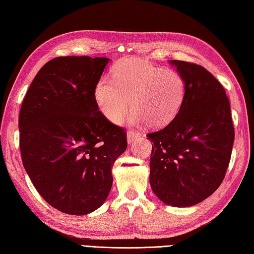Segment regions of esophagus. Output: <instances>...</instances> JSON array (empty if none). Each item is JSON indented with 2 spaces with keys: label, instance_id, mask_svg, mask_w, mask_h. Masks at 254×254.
<instances>
[{
  "label": "esophagus",
  "instance_id": "esophagus-1",
  "mask_svg": "<svg viewBox=\"0 0 254 254\" xmlns=\"http://www.w3.org/2000/svg\"><path fill=\"white\" fill-rule=\"evenodd\" d=\"M140 136H141V134L137 133V132H134V131L127 132V144H132L134 141H136Z\"/></svg>",
  "mask_w": 254,
  "mask_h": 254
}]
</instances>
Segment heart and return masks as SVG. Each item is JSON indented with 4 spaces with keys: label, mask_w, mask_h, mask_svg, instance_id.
<instances>
[{
    "label": "heart",
    "mask_w": 254,
    "mask_h": 254,
    "mask_svg": "<svg viewBox=\"0 0 254 254\" xmlns=\"http://www.w3.org/2000/svg\"><path fill=\"white\" fill-rule=\"evenodd\" d=\"M111 76L113 81L100 79L94 88L99 110L111 123L120 122L130 104L131 123L162 127L175 118L185 99L186 84L181 73L141 58L118 63Z\"/></svg>",
    "instance_id": "b5f03b06"
}]
</instances>
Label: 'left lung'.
Wrapping results in <instances>:
<instances>
[{
  "label": "left lung",
  "instance_id": "8db88e82",
  "mask_svg": "<svg viewBox=\"0 0 254 254\" xmlns=\"http://www.w3.org/2000/svg\"><path fill=\"white\" fill-rule=\"evenodd\" d=\"M168 63L185 80L186 93L172 122L147 134L154 144L150 184L166 205L190 207L220 186L230 162L235 130L220 82L199 64Z\"/></svg>",
  "mask_w": 254,
  "mask_h": 254
}]
</instances>
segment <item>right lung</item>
I'll return each mask as SVG.
<instances>
[{
  "label": "right lung",
  "instance_id": "obj_1",
  "mask_svg": "<svg viewBox=\"0 0 254 254\" xmlns=\"http://www.w3.org/2000/svg\"><path fill=\"white\" fill-rule=\"evenodd\" d=\"M106 57H57L44 64L19 112V147L25 171L52 207L73 216L103 205L111 170L127 150L123 128L99 111L94 88Z\"/></svg>",
  "mask_w": 254,
  "mask_h": 254
}]
</instances>
